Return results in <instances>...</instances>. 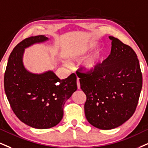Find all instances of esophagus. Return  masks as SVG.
<instances>
[{
  "label": "esophagus",
  "instance_id": "esophagus-1",
  "mask_svg": "<svg viewBox=\"0 0 148 148\" xmlns=\"http://www.w3.org/2000/svg\"><path fill=\"white\" fill-rule=\"evenodd\" d=\"M77 88L79 89L80 88V84H79V78H78V77H77Z\"/></svg>",
  "mask_w": 148,
  "mask_h": 148
}]
</instances>
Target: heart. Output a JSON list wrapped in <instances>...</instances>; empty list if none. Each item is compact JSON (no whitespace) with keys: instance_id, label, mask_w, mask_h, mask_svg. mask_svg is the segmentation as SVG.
I'll use <instances>...</instances> for the list:
<instances>
[{"instance_id":"b5f03b06","label":"heart","mask_w":148,"mask_h":148,"mask_svg":"<svg viewBox=\"0 0 148 148\" xmlns=\"http://www.w3.org/2000/svg\"><path fill=\"white\" fill-rule=\"evenodd\" d=\"M95 44H90L86 46L77 47L67 53L66 56L69 59L80 60L89 53L95 47ZM103 53L101 49H98L97 51L88 57L83 64V70L86 73H92L97 71L103 62Z\"/></svg>"}]
</instances>
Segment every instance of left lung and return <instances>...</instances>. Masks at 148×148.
<instances>
[{"mask_svg":"<svg viewBox=\"0 0 148 148\" xmlns=\"http://www.w3.org/2000/svg\"><path fill=\"white\" fill-rule=\"evenodd\" d=\"M111 51L97 71L78 72L80 88L86 95L87 121L101 130L121 125L136 110L142 88V73L134 50L109 36Z\"/></svg>","mask_w":148,"mask_h":148,"instance_id":"left-lung-1","label":"left lung"}]
</instances>
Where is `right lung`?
I'll list each match as a JSON object with an SVG mask.
<instances>
[{"mask_svg": "<svg viewBox=\"0 0 148 148\" xmlns=\"http://www.w3.org/2000/svg\"><path fill=\"white\" fill-rule=\"evenodd\" d=\"M48 40L40 35L18 44L9 57L4 77L5 92L14 112L24 123L37 129L58 125L63 117L65 102L77 89L75 73L60 79L53 71L38 74L25 68V49Z\"/></svg>", "mask_w": 148, "mask_h": 148, "instance_id": "obj_1", "label": "right lung"}]
</instances>
